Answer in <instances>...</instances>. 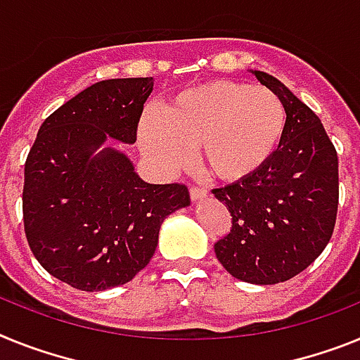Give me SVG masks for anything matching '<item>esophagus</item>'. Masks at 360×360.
<instances>
[{"instance_id": "34e87169", "label": "esophagus", "mask_w": 360, "mask_h": 360, "mask_svg": "<svg viewBox=\"0 0 360 360\" xmlns=\"http://www.w3.org/2000/svg\"><path fill=\"white\" fill-rule=\"evenodd\" d=\"M189 196H191V202H198L207 196V191H205L204 187H191L189 189Z\"/></svg>"}]
</instances>
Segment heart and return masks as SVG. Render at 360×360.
I'll return each instance as SVG.
<instances>
[{
	"label": "heart",
	"mask_w": 360,
	"mask_h": 360,
	"mask_svg": "<svg viewBox=\"0 0 360 360\" xmlns=\"http://www.w3.org/2000/svg\"><path fill=\"white\" fill-rule=\"evenodd\" d=\"M285 127L284 103L262 85L213 79L186 89L138 125V146L162 173L186 167L198 147L213 178L236 182L257 173L276 150Z\"/></svg>",
	"instance_id": "obj_1"
}]
</instances>
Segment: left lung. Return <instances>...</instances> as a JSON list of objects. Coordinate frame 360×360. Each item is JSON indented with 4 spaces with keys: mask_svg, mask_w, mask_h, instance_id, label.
<instances>
[{
    "mask_svg": "<svg viewBox=\"0 0 360 360\" xmlns=\"http://www.w3.org/2000/svg\"><path fill=\"white\" fill-rule=\"evenodd\" d=\"M281 98L285 127L271 158L251 176L214 189L233 217L214 244L235 278L271 285L308 268L331 238L339 205V160L319 116L275 76L250 70Z\"/></svg>",
    "mask_w": 360,
    "mask_h": 360,
    "instance_id": "obj_1",
    "label": "left lung"
}]
</instances>
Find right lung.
Segmentation results:
<instances>
[{
    "instance_id": "1",
    "label": "right lung",
    "mask_w": 360,
    "mask_h": 360,
    "mask_svg": "<svg viewBox=\"0 0 360 360\" xmlns=\"http://www.w3.org/2000/svg\"><path fill=\"white\" fill-rule=\"evenodd\" d=\"M153 78L91 85L41 124L25 162L23 222L34 257L82 291L127 284L149 264L160 227L191 204L180 184H147L124 150L136 142Z\"/></svg>"
}]
</instances>
